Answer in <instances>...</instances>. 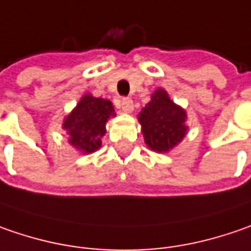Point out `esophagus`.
I'll use <instances>...</instances> for the list:
<instances>
[{"label": "esophagus", "instance_id": "34e87169", "mask_svg": "<svg viewBox=\"0 0 251 251\" xmlns=\"http://www.w3.org/2000/svg\"><path fill=\"white\" fill-rule=\"evenodd\" d=\"M121 108H122V111L126 112V114L132 112L133 111V101L130 98H124L122 102H121Z\"/></svg>", "mask_w": 251, "mask_h": 251}]
</instances>
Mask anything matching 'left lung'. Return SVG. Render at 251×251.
I'll return each mask as SVG.
<instances>
[{
    "mask_svg": "<svg viewBox=\"0 0 251 251\" xmlns=\"http://www.w3.org/2000/svg\"><path fill=\"white\" fill-rule=\"evenodd\" d=\"M146 145L153 151L166 153L176 147L187 135L185 111L170 100L169 94L157 88L150 102L137 116Z\"/></svg>",
    "mask_w": 251,
    "mask_h": 251,
    "instance_id": "1",
    "label": "left lung"
}]
</instances>
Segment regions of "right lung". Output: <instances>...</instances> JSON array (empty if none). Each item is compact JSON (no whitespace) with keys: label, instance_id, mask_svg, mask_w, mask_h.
I'll use <instances>...</instances> for the list:
<instances>
[{"label":"right lung","instance_id":"obj_1","mask_svg":"<svg viewBox=\"0 0 251 251\" xmlns=\"http://www.w3.org/2000/svg\"><path fill=\"white\" fill-rule=\"evenodd\" d=\"M111 116H116L109 100L82 95L77 106L64 118L63 129L69 135V143L81 153H93L101 147V137Z\"/></svg>","mask_w":251,"mask_h":251}]
</instances>
